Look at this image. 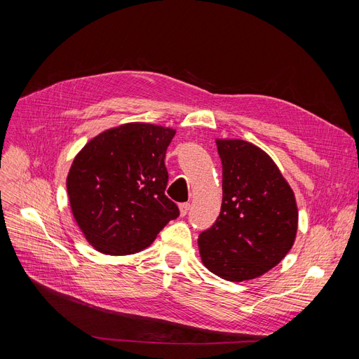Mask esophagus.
I'll return each instance as SVG.
<instances>
[{
  "instance_id": "1",
  "label": "esophagus",
  "mask_w": 359,
  "mask_h": 359,
  "mask_svg": "<svg viewBox=\"0 0 359 359\" xmlns=\"http://www.w3.org/2000/svg\"><path fill=\"white\" fill-rule=\"evenodd\" d=\"M189 210H190V203H181V204H180L181 216H185L187 213H189Z\"/></svg>"
}]
</instances>
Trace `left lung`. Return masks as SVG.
<instances>
[{
    "label": "left lung",
    "mask_w": 359,
    "mask_h": 359,
    "mask_svg": "<svg viewBox=\"0 0 359 359\" xmlns=\"http://www.w3.org/2000/svg\"><path fill=\"white\" fill-rule=\"evenodd\" d=\"M220 213L198 235L201 260L216 276L243 282L262 276L292 248L298 209L276 163L244 140H217Z\"/></svg>",
    "instance_id": "left-lung-1"
}]
</instances>
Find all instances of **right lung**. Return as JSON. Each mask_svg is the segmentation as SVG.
I'll return each instance as SVG.
<instances>
[{"label": "right lung", "instance_id": "add662e5", "mask_svg": "<svg viewBox=\"0 0 359 359\" xmlns=\"http://www.w3.org/2000/svg\"><path fill=\"white\" fill-rule=\"evenodd\" d=\"M175 131L131 123L102 133L76 156L67 193L77 225L100 252L127 255L180 216L165 194V155Z\"/></svg>", "mask_w": 359, "mask_h": 359}]
</instances>
